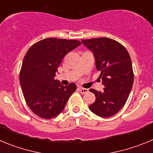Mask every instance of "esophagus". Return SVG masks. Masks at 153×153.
I'll return each mask as SVG.
<instances>
[{
    "label": "esophagus",
    "instance_id": "34e87169",
    "mask_svg": "<svg viewBox=\"0 0 153 153\" xmlns=\"http://www.w3.org/2000/svg\"><path fill=\"white\" fill-rule=\"evenodd\" d=\"M79 90L81 93H86L89 92L88 89L83 88V87H79Z\"/></svg>",
    "mask_w": 153,
    "mask_h": 153
}]
</instances>
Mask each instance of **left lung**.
I'll return each mask as SVG.
<instances>
[{"instance_id":"1","label":"left lung","mask_w":153,"mask_h":153,"mask_svg":"<svg viewBox=\"0 0 153 153\" xmlns=\"http://www.w3.org/2000/svg\"><path fill=\"white\" fill-rule=\"evenodd\" d=\"M82 43L93 52L104 86L102 92L90 89L96 101L89 108L99 117H110L123 107L132 90L134 75L130 56L122 44L107 37L82 40Z\"/></svg>"}]
</instances>
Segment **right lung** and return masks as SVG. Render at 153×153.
<instances>
[{"instance_id":"add662e5","label":"right lung","mask_w":153,"mask_h":153,"mask_svg":"<svg viewBox=\"0 0 153 153\" xmlns=\"http://www.w3.org/2000/svg\"><path fill=\"white\" fill-rule=\"evenodd\" d=\"M80 44L79 40L46 38L27 51L20 83L27 106L36 116L47 120L56 117L76 90L74 83L64 86L54 76L63 57Z\"/></svg>"}]
</instances>
